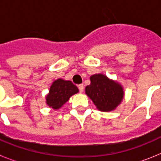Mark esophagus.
<instances>
[{"mask_svg":"<svg viewBox=\"0 0 161 161\" xmlns=\"http://www.w3.org/2000/svg\"><path fill=\"white\" fill-rule=\"evenodd\" d=\"M78 89H79V91H80V93H82L84 91V85L83 84H80V85H78Z\"/></svg>","mask_w":161,"mask_h":161,"instance_id":"1","label":"esophagus"}]
</instances>
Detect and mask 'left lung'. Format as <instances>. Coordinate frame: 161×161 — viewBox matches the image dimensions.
<instances>
[{
    "label": "left lung",
    "mask_w": 161,
    "mask_h": 161,
    "mask_svg": "<svg viewBox=\"0 0 161 161\" xmlns=\"http://www.w3.org/2000/svg\"><path fill=\"white\" fill-rule=\"evenodd\" d=\"M91 83L85 87V93L92 99L101 111H110L119 106L123 97V88L105 75L95 74L90 77Z\"/></svg>",
    "instance_id": "obj_1"
}]
</instances>
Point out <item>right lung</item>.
<instances>
[{
	"instance_id": "1",
	"label": "right lung",
	"mask_w": 161,
	"mask_h": 161,
	"mask_svg": "<svg viewBox=\"0 0 161 161\" xmlns=\"http://www.w3.org/2000/svg\"><path fill=\"white\" fill-rule=\"evenodd\" d=\"M78 92L77 87L72 81L58 79L51 86L49 94L47 96V103L54 109H57Z\"/></svg>"
}]
</instances>
